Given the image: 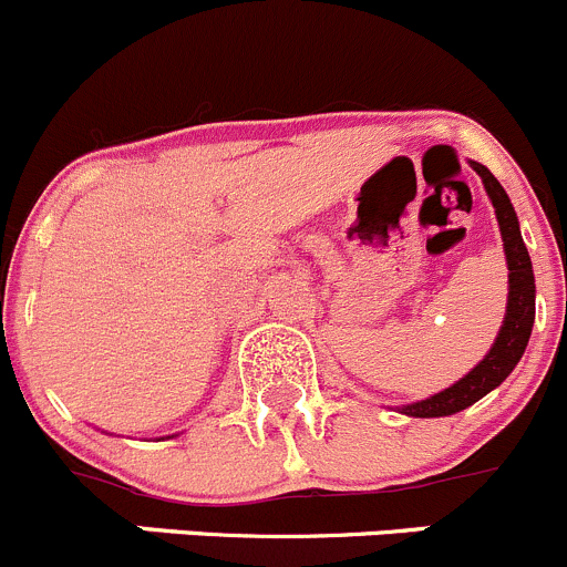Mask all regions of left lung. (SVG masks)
I'll list each match as a JSON object with an SVG mask.
<instances>
[{
	"label": "left lung",
	"instance_id": "obj_1",
	"mask_svg": "<svg viewBox=\"0 0 567 567\" xmlns=\"http://www.w3.org/2000/svg\"><path fill=\"white\" fill-rule=\"evenodd\" d=\"M471 166H474V172L485 183L487 196H491L493 207H496L498 227H502V240L509 268L507 316H504V327L498 332L496 343H493L491 354L468 377H463L457 384L435 393L432 399L401 406V412L412 417L454 415V412L465 410L474 401H480L482 395L491 393L493 388H498L513 373L520 357H524V349L532 334V323H535V274H532L529 251H526L524 238H520L518 216H515L513 205H509V196L504 194L498 179L485 166H480V163H471Z\"/></svg>",
	"mask_w": 567,
	"mask_h": 567
}]
</instances>
